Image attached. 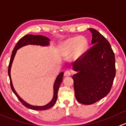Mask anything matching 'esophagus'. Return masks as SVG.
Here are the masks:
<instances>
[{"label": "esophagus", "mask_w": 126, "mask_h": 126, "mask_svg": "<svg viewBox=\"0 0 126 126\" xmlns=\"http://www.w3.org/2000/svg\"><path fill=\"white\" fill-rule=\"evenodd\" d=\"M71 74L72 73H71V72H70V71L67 70L64 72V76H70Z\"/></svg>", "instance_id": "obj_1"}]
</instances>
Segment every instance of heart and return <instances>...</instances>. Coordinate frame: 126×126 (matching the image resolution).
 Returning a JSON list of instances; mask_svg holds the SVG:
<instances>
[{
    "label": "heart",
    "instance_id": "obj_1",
    "mask_svg": "<svg viewBox=\"0 0 126 126\" xmlns=\"http://www.w3.org/2000/svg\"><path fill=\"white\" fill-rule=\"evenodd\" d=\"M87 47L88 42L85 37H70L59 45V51L62 56H69L72 54L73 57L77 59L84 54Z\"/></svg>",
    "mask_w": 126,
    "mask_h": 126
}]
</instances>
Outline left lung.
<instances>
[{"instance_id": "8db88e82", "label": "left lung", "mask_w": 126, "mask_h": 126, "mask_svg": "<svg viewBox=\"0 0 126 126\" xmlns=\"http://www.w3.org/2000/svg\"><path fill=\"white\" fill-rule=\"evenodd\" d=\"M88 30L92 34L93 46L81 59L73 63V70L77 73L72 78L77 101L90 105L109 93L116 70L115 54L110 44L98 31Z\"/></svg>"}]
</instances>
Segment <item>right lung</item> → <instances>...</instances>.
<instances>
[{"mask_svg": "<svg viewBox=\"0 0 126 126\" xmlns=\"http://www.w3.org/2000/svg\"><path fill=\"white\" fill-rule=\"evenodd\" d=\"M50 39L48 37H45L44 36L42 35H33V34H27L24 36V37H22L18 42L16 45L15 48H14L13 51L12 52L11 58H10V63H9L8 66V76L10 78V85H11V88L12 89L13 92L15 93L19 100L21 102V103L24 105V106L27 107V108H29L30 109L34 110H44L48 109L51 108L52 106H54V104L56 103L57 100V98H58V90L59 89V86H60L61 84L63 82V72H61L57 76L56 78L55 81L54 82L53 85V96L52 99L51 101L49 102L46 105L42 106H33V105H31L30 104L27 103V102L23 100L19 96V94L17 93L16 92L15 88H14L13 85L12 80H11V66H12L14 58H15L17 50H19V48H22V47L26 46L28 45H40V46L42 47H47L50 45Z\"/></svg>", "mask_w": 126, "mask_h": 126, "instance_id": "add662e5", "label": "right lung"}]
</instances>
